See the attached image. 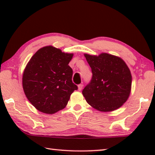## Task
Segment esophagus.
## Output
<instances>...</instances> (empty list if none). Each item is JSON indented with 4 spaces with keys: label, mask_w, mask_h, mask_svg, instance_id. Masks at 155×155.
I'll use <instances>...</instances> for the list:
<instances>
[{
    "label": "esophagus",
    "mask_w": 155,
    "mask_h": 155,
    "mask_svg": "<svg viewBox=\"0 0 155 155\" xmlns=\"http://www.w3.org/2000/svg\"><path fill=\"white\" fill-rule=\"evenodd\" d=\"M83 87V85H82V84H79V85H78V91H81V90H82Z\"/></svg>",
    "instance_id": "obj_1"
}]
</instances>
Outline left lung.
<instances>
[{
	"label": "left lung",
	"mask_w": 155,
	"mask_h": 155,
	"mask_svg": "<svg viewBox=\"0 0 155 155\" xmlns=\"http://www.w3.org/2000/svg\"><path fill=\"white\" fill-rule=\"evenodd\" d=\"M91 68L92 78L82 91L86 101L96 110L109 112L125 103L130 96L132 76L119 57L105 52L99 55L84 54Z\"/></svg>",
	"instance_id": "obj_1"
}]
</instances>
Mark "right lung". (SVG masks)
<instances>
[{"mask_svg":"<svg viewBox=\"0 0 155 155\" xmlns=\"http://www.w3.org/2000/svg\"><path fill=\"white\" fill-rule=\"evenodd\" d=\"M73 53L52 46L37 51L26 65L22 87L30 103L47 114L64 109L77 86L72 83V69L68 64Z\"/></svg>","mask_w":155,"mask_h":155,"instance_id":"right-lung-1","label":"right lung"}]
</instances>
